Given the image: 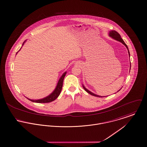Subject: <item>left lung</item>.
Instances as JSON below:
<instances>
[{"label": "left lung", "instance_id": "obj_1", "mask_svg": "<svg viewBox=\"0 0 147 147\" xmlns=\"http://www.w3.org/2000/svg\"><path fill=\"white\" fill-rule=\"evenodd\" d=\"M109 36L110 37H111L112 38H113V39H115V40H117V41H120L121 42H122V43L126 47V48L127 49V50H128V53H129V57H130V52H129V49H128V47H127V45L125 44V42H124V41L122 40V39L121 38L120 35L117 31H115V30L110 31H109ZM130 68H131V63H130ZM82 86H83V88L84 89V90H85L87 93L90 94L92 95H93V96H98V97H104V96H99V95H96V94H95L93 93L92 92H91L90 91H89V90H88L86 88H85V87L84 85H83ZM119 91H118V92H119Z\"/></svg>", "mask_w": 147, "mask_h": 147}]
</instances>
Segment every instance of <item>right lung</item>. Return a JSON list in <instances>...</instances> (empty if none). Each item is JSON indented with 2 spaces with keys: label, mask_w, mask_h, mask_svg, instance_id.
I'll return each instance as SVG.
<instances>
[{
  "label": "right lung",
  "mask_w": 147,
  "mask_h": 147,
  "mask_svg": "<svg viewBox=\"0 0 147 147\" xmlns=\"http://www.w3.org/2000/svg\"><path fill=\"white\" fill-rule=\"evenodd\" d=\"M25 41H25L24 42V43L22 44V45L24 44ZM17 53L18 52H17ZM66 72H64L63 74V75L60 78L59 80L58 83H57V86H56L55 89H54L53 92L51 94L47 96V97H45L44 98H42V99H38V100H32V99H28V98L27 99L28 100H31V102H35V103H49V102H51L53 101L55 99H56L58 97V96L59 95V94L61 93V92L62 90V86H63V82L64 78H65V77L66 76Z\"/></svg>",
  "instance_id": "right-lung-1"
}]
</instances>
